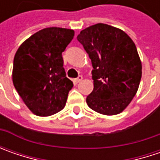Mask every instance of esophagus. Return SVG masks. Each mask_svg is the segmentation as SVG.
Returning a JSON list of instances; mask_svg holds the SVG:
<instances>
[{
	"label": "esophagus",
	"instance_id": "34e87169",
	"mask_svg": "<svg viewBox=\"0 0 160 160\" xmlns=\"http://www.w3.org/2000/svg\"><path fill=\"white\" fill-rule=\"evenodd\" d=\"M82 80H83V77H82V76H79V77H77V78H76L74 81H75V83H80Z\"/></svg>",
	"mask_w": 160,
	"mask_h": 160
}]
</instances>
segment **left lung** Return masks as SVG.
<instances>
[{"label":"left lung","mask_w":160,"mask_h":160,"mask_svg":"<svg viewBox=\"0 0 160 160\" xmlns=\"http://www.w3.org/2000/svg\"><path fill=\"white\" fill-rule=\"evenodd\" d=\"M77 40L93 68V90L86 98L87 105L106 116L123 112L142 78V61L134 42L123 30L102 23L82 30Z\"/></svg>","instance_id":"8db88e82"}]
</instances>
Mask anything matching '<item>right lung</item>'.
I'll return each instance as SVG.
<instances>
[{"label": "right lung", "mask_w": 160, "mask_h": 160, "mask_svg": "<svg viewBox=\"0 0 160 160\" xmlns=\"http://www.w3.org/2000/svg\"><path fill=\"white\" fill-rule=\"evenodd\" d=\"M72 29L43 28L22 42L13 61L12 82L29 110L49 117L64 108L73 82L66 77L62 52Z\"/></svg>", "instance_id": "add662e5"}]
</instances>
